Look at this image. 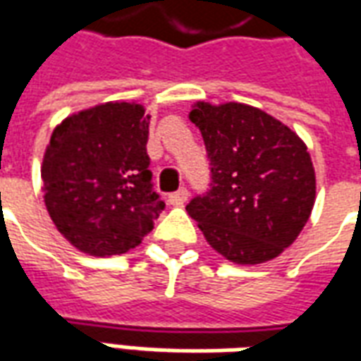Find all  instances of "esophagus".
Returning a JSON list of instances; mask_svg holds the SVG:
<instances>
[{"label":"esophagus","mask_w":361,"mask_h":361,"mask_svg":"<svg viewBox=\"0 0 361 361\" xmlns=\"http://www.w3.org/2000/svg\"><path fill=\"white\" fill-rule=\"evenodd\" d=\"M188 197H189L188 189L180 188L178 191L170 193V197H168V203H170V204H183L185 201H188Z\"/></svg>","instance_id":"obj_1"}]
</instances>
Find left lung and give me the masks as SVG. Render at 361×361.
<instances>
[{
	"label": "left lung",
	"mask_w": 361,
	"mask_h": 361,
	"mask_svg": "<svg viewBox=\"0 0 361 361\" xmlns=\"http://www.w3.org/2000/svg\"><path fill=\"white\" fill-rule=\"evenodd\" d=\"M211 183L185 207L220 255L238 265L279 257L310 219L315 172L307 147L279 119L245 104H197Z\"/></svg>",
	"instance_id": "8db88e82"
}]
</instances>
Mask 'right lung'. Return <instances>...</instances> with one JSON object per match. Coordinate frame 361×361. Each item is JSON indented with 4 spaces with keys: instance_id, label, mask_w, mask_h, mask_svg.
<instances>
[{
    "instance_id": "1",
    "label": "right lung",
    "mask_w": 361,
    "mask_h": 361,
    "mask_svg": "<svg viewBox=\"0 0 361 361\" xmlns=\"http://www.w3.org/2000/svg\"><path fill=\"white\" fill-rule=\"evenodd\" d=\"M149 119L139 104L108 102L54 129L42 162L44 201L77 250L126 253L164 211L149 170Z\"/></svg>"
}]
</instances>
